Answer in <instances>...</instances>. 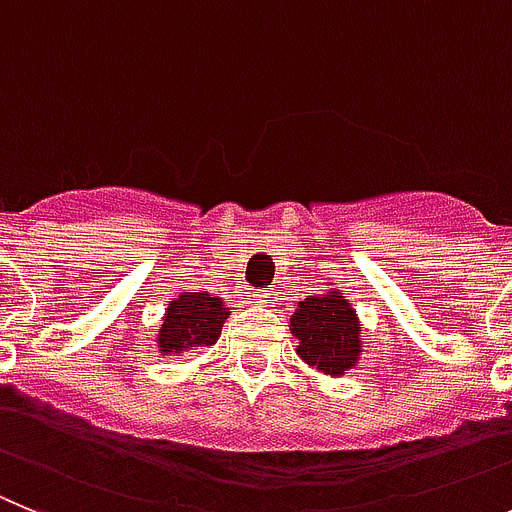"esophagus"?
I'll use <instances>...</instances> for the list:
<instances>
[{
	"label": "esophagus",
	"instance_id": "34e87169",
	"mask_svg": "<svg viewBox=\"0 0 512 512\" xmlns=\"http://www.w3.org/2000/svg\"><path fill=\"white\" fill-rule=\"evenodd\" d=\"M275 288H255L252 290V303H273L275 301Z\"/></svg>",
	"mask_w": 512,
	"mask_h": 512
}]
</instances>
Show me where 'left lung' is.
<instances>
[{"label":"left lung","instance_id":"8db88e82","mask_svg":"<svg viewBox=\"0 0 512 512\" xmlns=\"http://www.w3.org/2000/svg\"><path fill=\"white\" fill-rule=\"evenodd\" d=\"M290 331L298 339V357L313 370L339 377L357 362L359 321L339 290L298 303Z\"/></svg>","mask_w":512,"mask_h":512}]
</instances>
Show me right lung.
Masks as SVG:
<instances>
[{
    "label": "right lung",
    "instance_id": "obj_1",
    "mask_svg": "<svg viewBox=\"0 0 512 512\" xmlns=\"http://www.w3.org/2000/svg\"><path fill=\"white\" fill-rule=\"evenodd\" d=\"M229 311L222 298L211 293H183L173 298L163 316V329L158 334L160 352H181L188 347H211L222 334Z\"/></svg>",
    "mask_w": 512,
    "mask_h": 512
}]
</instances>
